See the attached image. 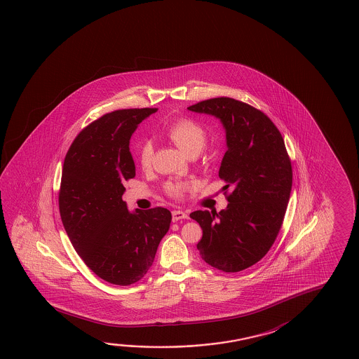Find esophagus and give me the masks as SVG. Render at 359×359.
<instances>
[{"mask_svg":"<svg viewBox=\"0 0 359 359\" xmlns=\"http://www.w3.org/2000/svg\"><path fill=\"white\" fill-rule=\"evenodd\" d=\"M188 212H182V210H174L172 212V222H177L182 219H188Z\"/></svg>","mask_w":359,"mask_h":359,"instance_id":"34e87169","label":"esophagus"}]
</instances>
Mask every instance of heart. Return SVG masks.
I'll return each mask as SVG.
<instances>
[{"instance_id": "heart-1", "label": "heart", "mask_w": 359, "mask_h": 359, "mask_svg": "<svg viewBox=\"0 0 359 359\" xmlns=\"http://www.w3.org/2000/svg\"><path fill=\"white\" fill-rule=\"evenodd\" d=\"M166 135L179 149L188 155L198 154L205 145L206 133L204 128L191 118H179L166 129ZM154 149L151 142H142L139 147V161L142 168L151 164ZM195 182H177L168 185V194L182 198L189 190L194 188Z\"/></svg>"}]
</instances>
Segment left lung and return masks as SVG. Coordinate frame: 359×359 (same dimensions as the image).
I'll return each mask as SVG.
<instances>
[{
	"label": "left lung",
	"mask_w": 359,
	"mask_h": 359,
	"mask_svg": "<svg viewBox=\"0 0 359 359\" xmlns=\"http://www.w3.org/2000/svg\"><path fill=\"white\" fill-rule=\"evenodd\" d=\"M188 109L219 118L228 147L219 177L229 203L219 212L190 214L203 229L196 248L219 271H244L269 252L282 228L293 182L285 144L271 118L243 101L214 97Z\"/></svg>",
	"instance_id": "8db88e82"
}]
</instances>
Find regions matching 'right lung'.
I'll return each instance as SVG.
<instances>
[{
	"label": "right lung",
	"mask_w": 359,
	"mask_h": 359,
	"mask_svg": "<svg viewBox=\"0 0 359 359\" xmlns=\"http://www.w3.org/2000/svg\"><path fill=\"white\" fill-rule=\"evenodd\" d=\"M158 109H123L95 120L66 154L60 185L61 220L72 247L95 274L115 285L139 282L170 228L165 208L130 212L123 182L135 177L130 137Z\"/></svg>",
	"instance_id": "1"
}]
</instances>
